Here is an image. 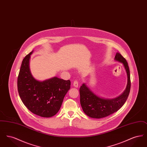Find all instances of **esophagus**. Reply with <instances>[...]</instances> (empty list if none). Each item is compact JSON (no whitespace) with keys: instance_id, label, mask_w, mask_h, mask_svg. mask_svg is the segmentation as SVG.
<instances>
[{"instance_id":"1","label":"esophagus","mask_w":147,"mask_h":147,"mask_svg":"<svg viewBox=\"0 0 147 147\" xmlns=\"http://www.w3.org/2000/svg\"><path fill=\"white\" fill-rule=\"evenodd\" d=\"M73 86L76 88H78V83L77 82V80H75L74 82H73Z\"/></svg>"}]
</instances>
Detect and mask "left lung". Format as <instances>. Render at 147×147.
Returning <instances> with one entry per match:
<instances>
[{
    "instance_id": "1",
    "label": "left lung",
    "mask_w": 147,
    "mask_h": 147,
    "mask_svg": "<svg viewBox=\"0 0 147 147\" xmlns=\"http://www.w3.org/2000/svg\"><path fill=\"white\" fill-rule=\"evenodd\" d=\"M115 60L122 63L127 76L126 89L117 98H101L91 91L85 83L80 86V101L84 113L93 119H101L108 116L119 110L124 105L128 98L131 89L130 72L126 59L117 52Z\"/></svg>"
}]
</instances>
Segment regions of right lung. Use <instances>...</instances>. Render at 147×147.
<instances>
[{"label":"right lung","mask_w":147,"mask_h":147,"mask_svg":"<svg viewBox=\"0 0 147 147\" xmlns=\"http://www.w3.org/2000/svg\"><path fill=\"white\" fill-rule=\"evenodd\" d=\"M33 51L24 58L18 78V90L23 104L33 113L51 117L59 110L63 98L70 89V81L55 77L39 81L30 69Z\"/></svg>","instance_id":"1"}]
</instances>
